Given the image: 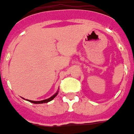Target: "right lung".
Masks as SVG:
<instances>
[{
	"mask_svg": "<svg viewBox=\"0 0 134 134\" xmlns=\"http://www.w3.org/2000/svg\"><path fill=\"white\" fill-rule=\"evenodd\" d=\"M58 92H57L54 95H53L52 97H51L50 98H48V99H46V100H40V101H34V100H29V101L31 102V103H36V104H39V103H48V102L51 101L52 100H53V99L55 98V96L58 94Z\"/></svg>",
	"mask_w": 134,
	"mask_h": 134,
	"instance_id": "right-lung-1",
	"label": "right lung"
}]
</instances>
